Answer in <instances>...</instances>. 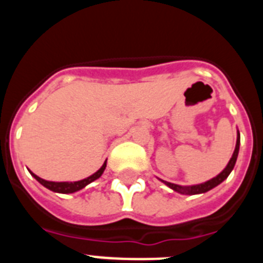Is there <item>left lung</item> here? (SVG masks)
Returning <instances> with one entry per match:
<instances>
[{"label": "left lung", "instance_id": "left-lung-1", "mask_svg": "<svg viewBox=\"0 0 263 263\" xmlns=\"http://www.w3.org/2000/svg\"><path fill=\"white\" fill-rule=\"evenodd\" d=\"M238 150H240V132L237 133V143H236V148H234V153L232 155L231 160H229V163L228 166L225 167L224 171L222 173L218 174L216 178L211 179L208 182L203 183V184H197V185H192V187H182V185H178V184H174V183H168V182H164V184L168 185L170 188H173L174 191L179 192V194H185V195H196V194H204V192L210 191L212 190L213 187L218 185L221 182H224L225 179L228 178V175L231 174V171L233 170L234 164H236V160L237 157H238Z\"/></svg>", "mask_w": 263, "mask_h": 263}]
</instances>
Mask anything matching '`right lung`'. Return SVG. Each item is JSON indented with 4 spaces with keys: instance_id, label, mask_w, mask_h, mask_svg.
<instances>
[{
    "instance_id": "1",
    "label": "right lung",
    "mask_w": 263,
    "mask_h": 263,
    "mask_svg": "<svg viewBox=\"0 0 263 263\" xmlns=\"http://www.w3.org/2000/svg\"><path fill=\"white\" fill-rule=\"evenodd\" d=\"M105 167H106V162L103 164V167H101V168H100L97 173H95L93 175L88 176L87 179L79 180V182H69V183L68 182H48V180H45V179H42V178H39V176H36L35 174L31 173V175L34 176V178H35L42 185H45L46 188H48V190H51V191L59 192V194H72V192L79 191V190L84 188L85 185H88L89 183L93 182V180L99 179L100 176L103 175Z\"/></svg>"
}]
</instances>
